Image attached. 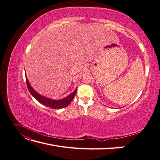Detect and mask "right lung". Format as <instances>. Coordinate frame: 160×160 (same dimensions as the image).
<instances>
[{"mask_svg":"<svg viewBox=\"0 0 160 160\" xmlns=\"http://www.w3.org/2000/svg\"><path fill=\"white\" fill-rule=\"evenodd\" d=\"M26 81H27V85L28 91H29L31 94L34 97V98H35V99H37L38 102L41 103V104L47 106V107L51 108L52 109H62V108L67 107V106L70 104L72 100L73 99V98H75V95L77 93V88H76L75 90L72 92V93L66 97V98L61 99H59V100H54L38 94L35 90H34V89L32 88L31 84L29 83V82H28L27 76H26Z\"/></svg>","mask_w":160,"mask_h":160,"instance_id":"add662e5","label":"right lung"}]
</instances>
